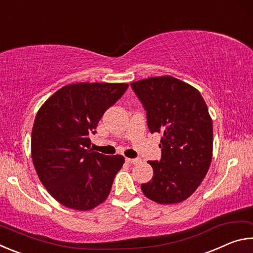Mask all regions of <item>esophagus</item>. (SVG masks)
Returning <instances> with one entry per match:
<instances>
[{
    "label": "esophagus",
    "instance_id": "esophagus-1",
    "mask_svg": "<svg viewBox=\"0 0 253 253\" xmlns=\"http://www.w3.org/2000/svg\"><path fill=\"white\" fill-rule=\"evenodd\" d=\"M126 163H128V164H136V163H138L139 160H137V158H128L126 157Z\"/></svg>",
    "mask_w": 253,
    "mask_h": 253
}]
</instances>
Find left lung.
<instances>
[{
  "label": "left lung",
  "instance_id": "obj_1",
  "mask_svg": "<svg viewBox=\"0 0 253 253\" xmlns=\"http://www.w3.org/2000/svg\"><path fill=\"white\" fill-rule=\"evenodd\" d=\"M147 114L151 132L162 135L161 161L143 193L160 204L183 202L194 193L212 161L213 124L198 89L172 76L130 84Z\"/></svg>",
  "mask_w": 253,
  "mask_h": 253
}]
</instances>
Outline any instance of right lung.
<instances>
[{
  "label": "right lung",
  "mask_w": 253,
  "mask_h": 253,
  "mask_svg": "<svg viewBox=\"0 0 253 253\" xmlns=\"http://www.w3.org/2000/svg\"><path fill=\"white\" fill-rule=\"evenodd\" d=\"M128 84H67L45 100L34 119L31 156L46 191L60 204L88 211L108 198L114 178L123 168L122 155L92 152L89 134Z\"/></svg>",
  "instance_id": "add662e5"
}]
</instances>
